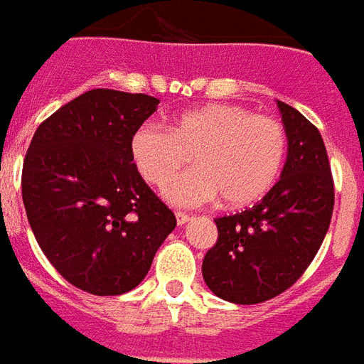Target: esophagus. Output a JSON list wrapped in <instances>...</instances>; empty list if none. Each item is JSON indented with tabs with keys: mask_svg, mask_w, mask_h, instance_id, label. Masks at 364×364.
Listing matches in <instances>:
<instances>
[{
	"mask_svg": "<svg viewBox=\"0 0 364 364\" xmlns=\"http://www.w3.org/2000/svg\"><path fill=\"white\" fill-rule=\"evenodd\" d=\"M188 221H190V215L184 213V211H178V213H176V223H178V225H186Z\"/></svg>",
	"mask_w": 364,
	"mask_h": 364,
	"instance_id": "34e87169",
	"label": "esophagus"
}]
</instances>
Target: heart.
<instances>
[{
  "instance_id": "heart-1",
  "label": "heart",
  "mask_w": 364,
  "mask_h": 364,
  "mask_svg": "<svg viewBox=\"0 0 364 364\" xmlns=\"http://www.w3.org/2000/svg\"><path fill=\"white\" fill-rule=\"evenodd\" d=\"M287 153L281 122L238 105H203L176 114L168 129L145 122L129 137L132 163L149 184L174 178L164 198L174 205H198L221 196L232 208L259 200L279 176Z\"/></svg>"
}]
</instances>
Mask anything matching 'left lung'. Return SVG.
<instances>
[{
    "mask_svg": "<svg viewBox=\"0 0 364 364\" xmlns=\"http://www.w3.org/2000/svg\"><path fill=\"white\" fill-rule=\"evenodd\" d=\"M277 106L287 134L279 182L254 208L215 219L219 237L201 266L208 287L235 304H258L287 291L320 250L333 213L322 135L293 106Z\"/></svg>",
    "mask_w": 364,
    "mask_h": 364,
    "instance_id": "obj_1",
    "label": "left lung"
}]
</instances>
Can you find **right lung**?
Listing matches in <instances>:
<instances>
[{
  "label": "right lung",
  "instance_id": "1",
  "mask_svg": "<svg viewBox=\"0 0 364 364\" xmlns=\"http://www.w3.org/2000/svg\"><path fill=\"white\" fill-rule=\"evenodd\" d=\"M156 106L141 92L92 89L42 122L28 145L21 186L31 229L81 291L108 296L137 287L176 227L129 156V137Z\"/></svg>",
  "mask_w": 364,
  "mask_h": 364
}]
</instances>
